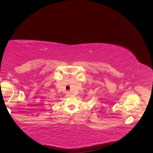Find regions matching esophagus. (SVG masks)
Returning <instances> with one entry per match:
<instances>
[{
  "instance_id": "1",
  "label": "esophagus",
  "mask_w": 153,
  "mask_h": 153,
  "mask_svg": "<svg viewBox=\"0 0 153 153\" xmlns=\"http://www.w3.org/2000/svg\"><path fill=\"white\" fill-rule=\"evenodd\" d=\"M66 94H67V96H70V93H69V92H66Z\"/></svg>"
}]
</instances>
